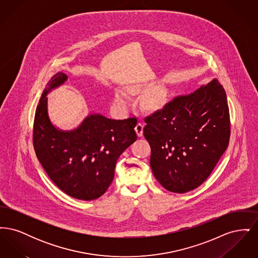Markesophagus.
Returning <instances> with one entry per match:
<instances>
[{
  "label": "esophagus",
  "instance_id": "1",
  "mask_svg": "<svg viewBox=\"0 0 258 258\" xmlns=\"http://www.w3.org/2000/svg\"><path fill=\"white\" fill-rule=\"evenodd\" d=\"M143 127H144V124L141 123V122H138L136 126H135V132L138 136H142L143 135Z\"/></svg>",
  "mask_w": 258,
  "mask_h": 258
}]
</instances>
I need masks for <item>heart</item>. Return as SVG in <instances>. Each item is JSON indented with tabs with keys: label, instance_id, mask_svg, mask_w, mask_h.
<instances>
[{
	"label": "heart",
	"instance_id": "b5f03b06",
	"mask_svg": "<svg viewBox=\"0 0 258 258\" xmlns=\"http://www.w3.org/2000/svg\"><path fill=\"white\" fill-rule=\"evenodd\" d=\"M115 99H116V101H117L119 104H122V105L126 104V102H127L126 96H125L123 93H122V92H120V91H118V92L115 94Z\"/></svg>",
	"mask_w": 258,
	"mask_h": 258
}]
</instances>
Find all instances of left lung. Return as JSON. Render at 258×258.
Instances as JSON below:
<instances>
[{
	"label": "left lung",
	"instance_id": "8db88e82",
	"mask_svg": "<svg viewBox=\"0 0 258 258\" xmlns=\"http://www.w3.org/2000/svg\"><path fill=\"white\" fill-rule=\"evenodd\" d=\"M144 121L152 171L171 192L184 194L202 184L229 144V108L217 79L174 97Z\"/></svg>",
	"mask_w": 258,
	"mask_h": 258
}]
</instances>
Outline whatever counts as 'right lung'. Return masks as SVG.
Masks as SVG:
<instances>
[{"label": "right lung", "mask_w": 258, "mask_h": 258, "mask_svg": "<svg viewBox=\"0 0 258 258\" xmlns=\"http://www.w3.org/2000/svg\"><path fill=\"white\" fill-rule=\"evenodd\" d=\"M67 78L58 73L44 89L35 114L33 144L43 169L61 190L76 199L94 200L107 190L117 160L137 139V119L91 114L74 131L56 128L48 117L46 96Z\"/></svg>", "instance_id": "obj_1"}]
</instances>
